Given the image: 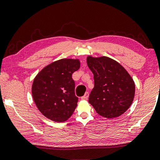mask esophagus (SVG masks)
Masks as SVG:
<instances>
[{
    "label": "esophagus",
    "instance_id": "esophagus-1",
    "mask_svg": "<svg viewBox=\"0 0 160 160\" xmlns=\"http://www.w3.org/2000/svg\"><path fill=\"white\" fill-rule=\"evenodd\" d=\"M88 97H89V92H86L84 94V96H82V100H87L88 99Z\"/></svg>",
    "mask_w": 160,
    "mask_h": 160
}]
</instances>
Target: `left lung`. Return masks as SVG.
<instances>
[{"label":"left lung","instance_id":"left-lung-1","mask_svg":"<svg viewBox=\"0 0 160 160\" xmlns=\"http://www.w3.org/2000/svg\"><path fill=\"white\" fill-rule=\"evenodd\" d=\"M93 73L95 86L89 102L102 117L112 119L123 114L132 104L135 83L128 71L117 61L108 57L87 58Z\"/></svg>","mask_w":160,"mask_h":160}]
</instances>
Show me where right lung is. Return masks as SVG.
Listing matches in <instances>:
<instances>
[{
    "label": "right lung",
    "instance_id": "1",
    "mask_svg": "<svg viewBox=\"0 0 160 160\" xmlns=\"http://www.w3.org/2000/svg\"><path fill=\"white\" fill-rule=\"evenodd\" d=\"M80 68L78 60L62 59L48 65L34 78L32 95L43 116L56 122L68 119L77 106L72 74Z\"/></svg>",
    "mask_w": 160,
    "mask_h": 160
}]
</instances>
